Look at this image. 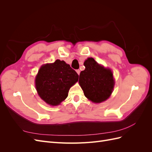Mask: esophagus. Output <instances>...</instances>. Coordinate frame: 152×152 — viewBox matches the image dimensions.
Masks as SVG:
<instances>
[{"instance_id":"1","label":"esophagus","mask_w":152,"mask_h":152,"mask_svg":"<svg viewBox=\"0 0 152 152\" xmlns=\"http://www.w3.org/2000/svg\"><path fill=\"white\" fill-rule=\"evenodd\" d=\"M76 72H77V73H78V75H79V74H80V70H79H79H76Z\"/></svg>"}]
</instances>
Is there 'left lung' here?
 I'll return each instance as SVG.
<instances>
[{
	"mask_svg": "<svg viewBox=\"0 0 152 152\" xmlns=\"http://www.w3.org/2000/svg\"><path fill=\"white\" fill-rule=\"evenodd\" d=\"M86 69L80 73L79 82L86 97L94 103H101L111 95L114 86L112 71L89 58L85 61Z\"/></svg>",
	"mask_w": 152,
	"mask_h": 152,
	"instance_id": "left-lung-1",
	"label": "left lung"
}]
</instances>
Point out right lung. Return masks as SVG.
Wrapping results in <instances>:
<instances>
[{"label": "right lung", "mask_w": 152, "mask_h": 152, "mask_svg": "<svg viewBox=\"0 0 152 152\" xmlns=\"http://www.w3.org/2000/svg\"><path fill=\"white\" fill-rule=\"evenodd\" d=\"M79 79V75L64 61L41 66L35 79L40 97L50 105L56 106L68 96L70 87Z\"/></svg>", "instance_id": "add662e5"}]
</instances>
